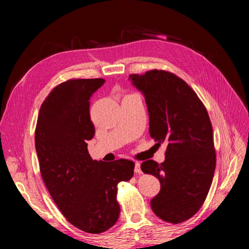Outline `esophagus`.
<instances>
[{
    "label": "esophagus",
    "mask_w": 249,
    "mask_h": 249,
    "mask_svg": "<svg viewBox=\"0 0 249 249\" xmlns=\"http://www.w3.org/2000/svg\"><path fill=\"white\" fill-rule=\"evenodd\" d=\"M134 171L136 172V173H138V175H140V173H142V170H141V168H140V164L137 162V163H135V169H134Z\"/></svg>",
    "instance_id": "obj_1"
}]
</instances>
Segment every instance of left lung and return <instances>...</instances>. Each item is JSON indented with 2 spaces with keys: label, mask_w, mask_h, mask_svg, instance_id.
I'll list each match as a JSON object with an SVG mask.
<instances>
[{
  "label": "left lung",
  "mask_w": 249,
  "mask_h": 249,
  "mask_svg": "<svg viewBox=\"0 0 249 249\" xmlns=\"http://www.w3.org/2000/svg\"><path fill=\"white\" fill-rule=\"evenodd\" d=\"M132 84L144 95L149 135L167 144L165 161L147 160L141 170L159 178L161 190L150 200L162 220L180 223L202 206L212 184L216 154L212 124L194 90L175 73L153 70L131 74Z\"/></svg>",
  "instance_id": "8db88e82"
}]
</instances>
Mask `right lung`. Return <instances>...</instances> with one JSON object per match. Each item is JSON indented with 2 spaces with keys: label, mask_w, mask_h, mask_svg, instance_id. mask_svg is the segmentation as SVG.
<instances>
[{
  "label": "right lung",
  "mask_w": 249,
  "mask_h": 249,
  "mask_svg": "<svg viewBox=\"0 0 249 249\" xmlns=\"http://www.w3.org/2000/svg\"><path fill=\"white\" fill-rule=\"evenodd\" d=\"M104 83L72 79L56 86L41 105L35 130L40 173L53 200L67 221L90 233L116 223L117 185L131 179L135 166L125 159L92 160L88 153L95 133L89 100Z\"/></svg>",
  "instance_id": "1"
}]
</instances>
